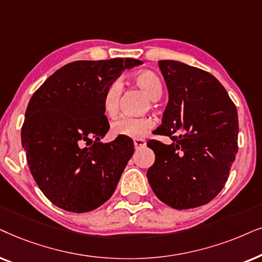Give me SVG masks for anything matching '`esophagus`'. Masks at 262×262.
I'll list each match as a JSON object with an SVG mask.
<instances>
[{"mask_svg":"<svg viewBox=\"0 0 262 262\" xmlns=\"http://www.w3.org/2000/svg\"><path fill=\"white\" fill-rule=\"evenodd\" d=\"M134 146H135V148H137V149L145 147V146H146V140H145V139H140V138L134 139Z\"/></svg>","mask_w":262,"mask_h":262,"instance_id":"34e87169","label":"esophagus"}]
</instances>
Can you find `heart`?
Masks as SVG:
<instances>
[{"mask_svg": "<svg viewBox=\"0 0 262 262\" xmlns=\"http://www.w3.org/2000/svg\"><path fill=\"white\" fill-rule=\"evenodd\" d=\"M133 81L141 91H144L149 99L157 100L162 95V82L155 73L145 71L137 73ZM122 86L118 80H115L106 87L103 93L102 105L106 116L115 117L120 111ZM156 122L152 117L122 116L111 123V132L118 137L141 138L155 128Z\"/></svg>", "mask_w": 262, "mask_h": 262, "instance_id": "b5f03b06", "label": "heart"}]
</instances>
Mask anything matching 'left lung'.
Segmentation results:
<instances>
[{
  "label": "left lung",
  "instance_id": "8db88e82",
  "mask_svg": "<svg viewBox=\"0 0 262 262\" xmlns=\"http://www.w3.org/2000/svg\"><path fill=\"white\" fill-rule=\"evenodd\" d=\"M169 103L158 135L149 140L156 155L147 179L157 198L176 210L206 205L228 181L238 151V117L224 86L208 72L182 62H158Z\"/></svg>",
  "mask_w": 262,
  "mask_h": 262
}]
</instances>
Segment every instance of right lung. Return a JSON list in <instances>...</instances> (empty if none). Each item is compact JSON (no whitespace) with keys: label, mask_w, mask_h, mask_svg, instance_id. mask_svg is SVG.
I'll return each instance as SVG.
<instances>
[{"label":"right lung","mask_w":262,"mask_h":262,"mask_svg":"<svg viewBox=\"0 0 262 262\" xmlns=\"http://www.w3.org/2000/svg\"><path fill=\"white\" fill-rule=\"evenodd\" d=\"M141 63L134 58L72 62L31 97L23 147L34 181L57 207L85 213L114 194L134 144L125 137L100 142L110 128L103 93L124 69ZM83 143L90 147L82 148Z\"/></svg>","instance_id":"1"}]
</instances>
